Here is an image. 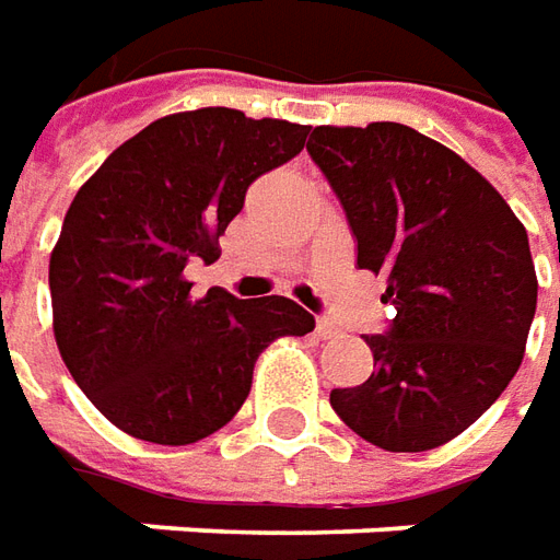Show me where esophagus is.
<instances>
[{
	"label": "esophagus",
	"mask_w": 560,
	"mask_h": 560,
	"mask_svg": "<svg viewBox=\"0 0 560 560\" xmlns=\"http://www.w3.org/2000/svg\"><path fill=\"white\" fill-rule=\"evenodd\" d=\"M316 335L323 337V340H331V337H337L340 331H337V325L331 323V319H316Z\"/></svg>",
	"instance_id": "obj_1"
}]
</instances>
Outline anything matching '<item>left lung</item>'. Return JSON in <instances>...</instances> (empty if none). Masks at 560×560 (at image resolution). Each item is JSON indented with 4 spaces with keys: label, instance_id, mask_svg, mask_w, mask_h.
<instances>
[{
    "label": "left lung",
    "instance_id": "left-lung-1",
    "mask_svg": "<svg viewBox=\"0 0 560 560\" xmlns=\"http://www.w3.org/2000/svg\"><path fill=\"white\" fill-rule=\"evenodd\" d=\"M307 153L386 273L395 319L364 335L374 374L335 388L347 425L388 452L438 450L489 410L522 364L537 311L525 225L467 162L410 126H316Z\"/></svg>",
    "mask_w": 560,
    "mask_h": 560
}]
</instances>
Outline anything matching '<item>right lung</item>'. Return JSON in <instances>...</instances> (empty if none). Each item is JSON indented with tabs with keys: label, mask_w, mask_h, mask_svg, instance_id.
Returning <instances> with one entry per match:
<instances>
[{
	"label": "right lung",
	"mask_w": 560,
	"mask_h": 560,
	"mask_svg": "<svg viewBox=\"0 0 560 560\" xmlns=\"http://www.w3.org/2000/svg\"><path fill=\"white\" fill-rule=\"evenodd\" d=\"M307 126L232 108L172 114L120 144L71 201L50 253L62 362L108 422L186 446L220 431L253 386L259 352L313 331L283 295L192 299L184 268L220 256L253 180L304 150Z\"/></svg>",
	"instance_id": "obj_1"
}]
</instances>
